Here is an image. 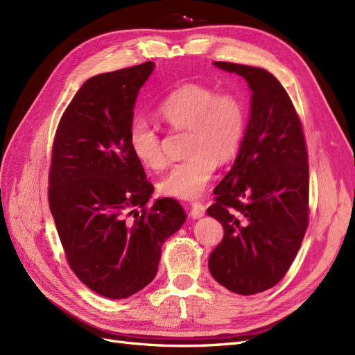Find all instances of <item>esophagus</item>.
<instances>
[{"instance_id": "1", "label": "esophagus", "mask_w": 355, "mask_h": 355, "mask_svg": "<svg viewBox=\"0 0 355 355\" xmlns=\"http://www.w3.org/2000/svg\"><path fill=\"white\" fill-rule=\"evenodd\" d=\"M204 213H206V206L201 204L200 201H196L191 204V210H189V216L192 219H200L201 216H204Z\"/></svg>"}]
</instances>
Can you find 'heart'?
<instances>
[{
	"instance_id": "b5f03b06",
	"label": "heart",
	"mask_w": 355,
	"mask_h": 355,
	"mask_svg": "<svg viewBox=\"0 0 355 355\" xmlns=\"http://www.w3.org/2000/svg\"><path fill=\"white\" fill-rule=\"evenodd\" d=\"M157 114L173 130L188 128L189 154L159 180V192L182 200L197 198L207 188L218 161L227 163L239 153L247 125L244 101L231 90L216 92L209 84L187 83L159 102ZM127 137L132 154L144 167H166L163 139L151 121L135 118Z\"/></svg>"
}]
</instances>
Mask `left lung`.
<instances>
[{
  "mask_svg": "<svg viewBox=\"0 0 355 355\" xmlns=\"http://www.w3.org/2000/svg\"><path fill=\"white\" fill-rule=\"evenodd\" d=\"M214 65L241 75L253 94L239 157L207 209L223 227L209 270L232 293L249 296L280 282L302 244L309 220L308 149L293 102L271 72Z\"/></svg>",
  "mask_w": 355,
  "mask_h": 355,
  "instance_id": "left-lung-1",
  "label": "left lung"
}]
</instances>
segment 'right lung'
Returning a JSON list of instances; mask_svg holds the SVG:
<instances>
[{
    "label": "right lung",
    "instance_id": "1",
    "mask_svg": "<svg viewBox=\"0 0 355 355\" xmlns=\"http://www.w3.org/2000/svg\"><path fill=\"white\" fill-rule=\"evenodd\" d=\"M154 62L96 75L56 128L49 206L73 274L101 296L124 299L154 280L161 245L187 214L173 198L148 206L154 185L128 145V125Z\"/></svg>",
    "mask_w": 355,
    "mask_h": 355
}]
</instances>
